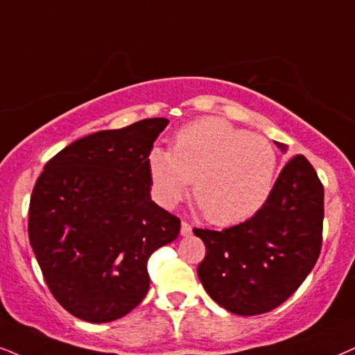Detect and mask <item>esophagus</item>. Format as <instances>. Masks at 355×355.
<instances>
[{
    "mask_svg": "<svg viewBox=\"0 0 355 355\" xmlns=\"http://www.w3.org/2000/svg\"><path fill=\"white\" fill-rule=\"evenodd\" d=\"M182 236H190L191 234V226L187 221H182V227H180Z\"/></svg>",
    "mask_w": 355,
    "mask_h": 355,
    "instance_id": "obj_1",
    "label": "esophagus"
}]
</instances>
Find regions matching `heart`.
Segmentation results:
<instances>
[{
  "mask_svg": "<svg viewBox=\"0 0 355 355\" xmlns=\"http://www.w3.org/2000/svg\"><path fill=\"white\" fill-rule=\"evenodd\" d=\"M275 167V150L267 139L216 118L178 129L172 152L155 146L147 155L157 203L173 208L195 180V200L206 219L219 226L245 221L262 208Z\"/></svg>",
  "mask_w": 355,
  "mask_h": 355,
  "instance_id": "1",
  "label": "heart"
}]
</instances>
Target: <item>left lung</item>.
Here are the masks:
<instances>
[{
    "label": "left lung",
    "instance_id": "8db88e82",
    "mask_svg": "<svg viewBox=\"0 0 355 355\" xmlns=\"http://www.w3.org/2000/svg\"><path fill=\"white\" fill-rule=\"evenodd\" d=\"M286 154V147L275 142ZM324 188L306 157L282 168L262 208L224 231L193 230L206 245L198 278L227 311L255 316L288 300L321 252Z\"/></svg>",
    "mask_w": 355,
    "mask_h": 355
}]
</instances>
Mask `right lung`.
I'll use <instances>...</instances> for the list:
<instances>
[{"mask_svg":"<svg viewBox=\"0 0 355 355\" xmlns=\"http://www.w3.org/2000/svg\"><path fill=\"white\" fill-rule=\"evenodd\" d=\"M168 119H142L71 142L44 167L29 205V242L70 315L110 322L144 300L147 260L180 219L150 198L147 155Z\"/></svg>","mask_w":355,"mask_h":355,"instance_id":"obj_1","label":"right lung"}]
</instances>
